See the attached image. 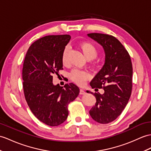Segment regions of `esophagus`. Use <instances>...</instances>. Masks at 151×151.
<instances>
[{"instance_id": "esophagus-1", "label": "esophagus", "mask_w": 151, "mask_h": 151, "mask_svg": "<svg viewBox=\"0 0 151 151\" xmlns=\"http://www.w3.org/2000/svg\"><path fill=\"white\" fill-rule=\"evenodd\" d=\"M86 94V92L85 91H84L83 89H80V94Z\"/></svg>"}]
</instances>
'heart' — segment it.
Returning a JSON list of instances; mask_svg holds the SVG:
<instances>
[{
	"label": "heart",
	"instance_id": "heart-1",
	"mask_svg": "<svg viewBox=\"0 0 151 151\" xmlns=\"http://www.w3.org/2000/svg\"><path fill=\"white\" fill-rule=\"evenodd\" d=\"M79 50L81 51L83 56L87 60H91L95 58L99 51L97 47L93 44L89 42H82L78 45ZM69 54V48L66 47L62 52V62L64 65L68 64V57ZM90 75L89 73L80 70H73L70 74V78L73 82L78 86H83L89 78Z\"/></svg>",
	"mask_w": 151,
	"mask_h": 151
}]
</instances>
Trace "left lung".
<instances>
[{
	"instance_id": "left-lung-1",
	"label": "left lung",
	"mask_w": 151,
	"mask_h": 151,
	"mask_svg": "<svg viewBox=\"0 0 151 151\" xmlns=\"http://www.w3.org/2000/svg\"><path fill=\"white\" fill-rule=\"evenodd\" d=\"M87 36L103 47L106 58L100 71L91 82L93 89L102 88L104 93H93L96 102L89 111L91 116L100 124L110 123L124 111L130 99L132 87V65L130 55L114 37L102 33Z\"/></svg>"
}]
</instances>
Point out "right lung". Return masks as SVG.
Wrapping results in <instances>:
<instances>
[{
	"mask_svg": "<svg viewBox=\"0 0 151 151\" xmlns=\"http://www.w3.org/2000/svg\"><path fill=\"white\" fill-rule=\"evenodd\" d=\"M69 35L45 36L30 45L22 68L23 89L30 110L40 122L58 126L66 120L68 104L78 96V87L73 83L63 87L52 83V75L63 69L62 52Z\"/></svg>",
	"mask_w": 151,
	"mask_h": 151,
	"instance_id": "1",
	"label": "right lung"
}]
</instances>
